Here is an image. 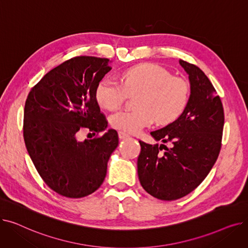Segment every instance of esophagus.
<instances>
[{"mask_svg": "<svg viewBox=\"0 0 248 248\" xmlns=\"http://www.w3.org/2000/svg\"><path fill=\"white\" fill-rule=\"evenodd\" d=\"M128 137H129V135L126 134V133H124V132H123V131H120V132H119V138H120L121 140L126 139V138H128Z\"/></svg>", "mask_w": 248, "mask_h": 248, "instance_id": "1", "label": "esophagus"}]
</instances>
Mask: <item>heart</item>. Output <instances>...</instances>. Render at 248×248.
Segmentation results:
<instances>
[{
    "mask_svg": "<svg viewBox=\"0 0 248 248\" xmlns=\"http://www.w3.org/2000/svg\"><path fill=\"white\" fill-rule=\"evenodd\" d=\"M122 85L111 78H102L95 88V98L103 108H119L127 94L138 93L137 109L122 110L110 116V124L127 133H138L155 120L166 124L176 121L184 111L189 98L185 78L155 63H141L125 69Z\"/></svg>",
    "mask_w": 248,
    "mask_h": 248,
    "instance_id": "heart-1",
    "label": "heart"
}]
</instances>
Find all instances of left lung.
I'll return each instance as SVG.
<instances>
[{
  "mask_svg": "<svg viewBox=\"0 0 248 248\" xmlns=\"http://www.w3.org/2000/svg\"><path fill=\"white\" fill-rule=\"evenodd\" d=\"M179 63L189 75L187 106L175 122L151 132L155 140L172 142V148L140 140L138 158L140 185L165 201L186 196L209 174L221 149L224 125L222 102L208 77L196 65Z\"/></svg>",
  "mask_w": 248,
  "mask_h": 248,
  "instance_id": "8db88e82",
  "label": "left lung"
}]
</instances>
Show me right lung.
Segmentation results:
<instances>
[{
  "label": "right lung",
  "instance_id": "add662e5",
  "mask_svg": "<svg viewBox=\"0 0 248 248\" xmlns=\"http://www.w3.org/2000/svg\"><path fill=\"white\" fill-rule=\"evenodd\" d=\"M109 59L77 56L43 76L29 93L24 109V140L45 183L68 198L96 191L107 176L119 136L108 129L95 88L111 67ZM86 129L103 133L93 140H78Z\"/></svg>",
  "mask_w": 248,
  "mask_h": 248
}]
</instances>
